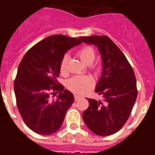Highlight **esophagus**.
Listing matches in <instances>:
<instances>
[{
    "mask_svg": "<svg viewBox=\"0 0 155 155\" xmlns=\"http://www.w3.org/2000/svg\"><path fill=\"white\" fill-rule=\"evenodd\" d=\"M80 97H81L78 96V95H74V98H75V101L79 100V99H80Z\"/></svg>",
    "mask_w": 155,
    "mask_h": 155,
    "instance_id": "obj_1",
    "label": "esophagus"
}]
</instances>
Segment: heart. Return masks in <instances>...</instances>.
Segmentation results:
<instances>
[{"label":"heart","mask_w":155,"mask_h":155,"mask_svg":"<svg viewBox=\"0 0 155 155\" xmlns=\"http://www.w3.org/2000/svg\"><path fill=\"white\" fill-rule=\"evenodd\" d=\"M77 56L82 61L86 64H91L94 61L96 54L94 48L91 46H83L79 48L77 51ZM67 64H68V56L64 55L60 61L59 69L61 74L67 73ZM94 69L98 70V66H94ZM94 79L87 76H76L67 82V88L72 93L82 94L87 92L94 86Z\"/></svg>","instance_id":"1"}]
</instances>
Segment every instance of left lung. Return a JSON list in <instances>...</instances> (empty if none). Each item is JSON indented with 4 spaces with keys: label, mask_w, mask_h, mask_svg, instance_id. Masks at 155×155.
I'll use <instances>...</instances> for the list:
<instances>
[{
    "label": "left lung",
    "mask_w": 155,
    "mask_h": 155,
    "mask_svg": "<svg viewBox=\"0 0 155 155\" xmlns=\"http://www.w3.org/2000/svg\"><path fill=\"white\" fill-rule=\"evenodd\" d=\"M94 44L102 56L103 71L96 93L103 101L89 98V107L83 111V121L98 136H109L121 130L131 114L137 97L134 69L118 46L107 36L79 37Z\"/></svg>",
    "instance_id": "obj_1"
}]
</instances>
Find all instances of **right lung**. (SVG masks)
<instances>
[{"label":"right lung","instance_id":"add662e5","mask_svg":"<svg viewBox=\"0 0 155 155\" xmlns=\"http://www.w3.org/2000/svg\"><path fill=\"white\" fill-rule=\"evenodd\" d=\"M79 44V39L52 35L32 47L19 63L14 81L16 104L25 125L37 134L58 131L74 102L73 94L64 90L57 78L64 53ZM54 91L59 94L51 99Z\"/></svg>","mask_w":155,"mask_h":155}]
</instances>
